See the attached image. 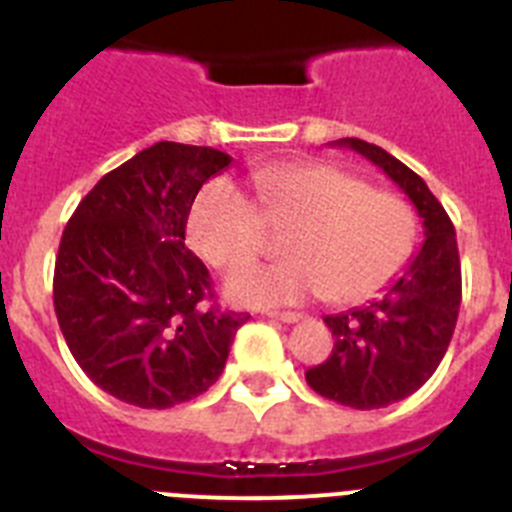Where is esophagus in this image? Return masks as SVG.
I'll return each instance as SVG.
<instances>
[{
  "label": "esophagus",
  "mask_w": 512,
  "mask_h": 512,
  "mask_svg": "<svg viewBox=\"0 0 512 512\" xmlns=\"http://www.w3.org/2000/svg\"><path fill=\"white\" fill-rule=\"evenodd\" d=\"M269 318H274V320H282V323H300L302 320V315L300 312H269Z\"/></svg>",
  "instance_id": "34e87169"
}]
</instances>
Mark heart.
Instances as JSON below:
<instances>
[{"label": "heart", "mask_w": 512, "mask_h": 512, "mask_svg": "<svg viewBox=\"0 0 512 512\" xmlns=\"http://www.w3.org/2000/svg\"><path fill=\"white\" fill-rule=\"evenodd\" d=\"M261 217L228 179L205 184L187 215V241L220 271L253 261L266 246V225L292 228V259L230 274L225 295L241 305H289L328 297L359 305L379 295L408 264L415 212L400 194L372 189L333 164H287L256 174Z\"/></svg>", "instance_id": "heart-1"}]
</instances>
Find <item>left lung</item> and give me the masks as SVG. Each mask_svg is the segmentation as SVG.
I'll return each instance as SVG.
<instances>
[{
  "label": "left lung",
  "mask_w": 512,
  "mask_h": 512,
  "mask_svg": "<svg viewBox=\"0 0 512 512\" xmlns=\"http://www.w3.org/2000/svg\"><path fill=\"white\" fill-rule=\"evenodd\" d=\"M333 146L379 166L423 220V246L379 300L325 315L336 343L323 364L305 372L318 395L346 408L377 410L420 390L441 364L459 318V248L449 215L413 169L366 140L341 138Z\"/></svg>",
  "instance_id": "8db88e82"
}]
</instances>
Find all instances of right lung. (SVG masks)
<instances>
[{
	"label": "right lung",
	"mask_w": 512,
	"mask_h": 512,
	"mask_svg": "<svg viewBox=\"0 0 512 512\" xmlns=\"http://www.w3.org/2000/svg\"><path fill=\"white\" fill-rule=\"evenodd\" d=\"M228 153L161 140L104 174L63 230L53 305L76 364L117 400L166 410L207 392L251 315L212 300L187 246L194 197Z\"/></svg>",
	"instance_id": "add662e5"
}]
</instances>
